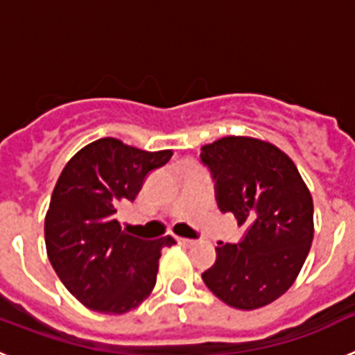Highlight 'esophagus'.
I'll return each instance as SVG.
<instances>
[{"label": "esophagus", "mask_w": 355, "mask_h": 355, "mask_svg": "<svg viewBox=\"0 0 355 355\" xmlns=\"http://www.w3.org/2000/svg\"><path fill=\"white\" fill-rule=\"evenodd\" d=\"M175 240H178V243H180V245H183V247H190L193 243V240H190V238L178 236V238H175Z\"/></svg>", "instance_id": "obj_1"}]
</instances>
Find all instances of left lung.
<instances>
[{
  "label": "left lung",
  "instance_id": "left-lung-1",
  "mask_svg": "<svg viewBox=\"0 0 355 355\" xmlns=\"http://www.w3.org/2000/svg\"><path fill=\"white\" fill-rule=\"evenodd\" d=\"M215 181L216 205L247 225L238 243L216 247L202 281L227 306L250 311L290 290L309 249L313 197L286 153L252 137H224L200 147Z\"/></svg>",
  "mask_w": 355,
  "mask_h": 355
}]
</instances>
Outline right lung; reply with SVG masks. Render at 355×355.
I'll return each mask as SVG.
<instances>
[{
  "instance_id": "add662e5",
  "label": "right lung",
  "mask_w": 355,
  "mask_h": 355,
  "mask_svg": "<svg viewBox=\"0 0 355 355\" xmlns=\"http://www.w3.org/2000/svg\"><path fill=\"white\" fill-rule=\"evenodd\" d=\"M171 156L108 137L78 150L62 171L44 220L46 250L64 286L89 309L124 315L155 288L162 249L175 240L131 236L117 211Z\"/></svg>"
}]
</instances>
